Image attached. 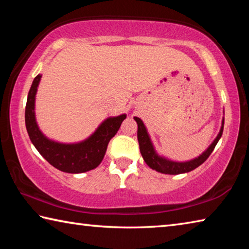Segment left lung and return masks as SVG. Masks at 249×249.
<instances>
[{
	"label": "left lung",
	"instance_id": "1",
	"mask_svg": "<svg viewBox=\"0 0 249 249\" xmlns=\"http://www.w3.org/2000/svg\"><path fill=\"white\" fill-rule=\"evenodd\" d=\"M134 120L137 123V140L140 142V149L141 154L144 158L145 162L148 165L151 169H154L158 172L166 175H180L185 174V172L195 170L196 168L202 165L206 159L209 158V156L212 154V151L215 148L217 142L220 141V138L223 134V128H224V119L222 121V126L220 129V133L217 134L215 140L213 141L208 149L203 151L199 157L195 159L188 160V161H175V160L168 159L166 157H162L157 154V151L155 150V147L153 145V142L150 140V136L148 132H147L146 126L142 123V121L140 117H134Z\"/></svg>",
	"mask_w": 249,
	"mask_h": 249
}]
</instances>
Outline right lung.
Listing matches in <instances>:
<instances>
[{
    "label": "right lung",
    "instance_id": "obj_1",
    "mask_svg": "<svg viewBox=\"0 0 249 249\" xmlns=\"http://www.w3.org/2000/svg\"><path fill=\"white\" fill-rule=\"evenodd\" d=\"M41 74L34 79L28 92L25 124L33 145L50 165L68 174H82L94 169L102 161L108 142L115 136L126 114L108 117L99 125L95 132L82 142L64 144L49 140L41 133L36 122L35 99Z\"/></svg>",
    "mask_w": 249,
    "mask_h": 249
}]
</instances>
